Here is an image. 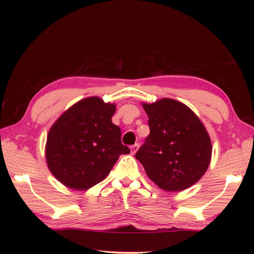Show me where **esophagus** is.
<instances>
[{"label":"esophagus","mask_w":254,"mask_h":254,"mask_svg":"<svg viewBox=\"0 0 254 254\" xmlns=\"http://www.w3.org/2000/svg\"><path fill=\"white\" fill-rule=\"evenodd\" d=\"M130 148H131V154H132V155H134V154H135V153L137 152V149H138V144H134V145H132V146H131Z\"/></svg>","instance_id":"esophagus-1"}]
</instances>
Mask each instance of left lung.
Instances as JSON below:
<instances>
[{
  "label": "left lung",
  "instance_id": "1",
  "mask_svg": "<svg viewBox=\"0 0 254 254\" xmlns=\"http://www.w3.org/2000/svg\"><path fill=\"white\" fill-rule=\"evenodd\" d=\"M143 108L150 133L135 158L160 189L186 190L201 179L210 163L206 128L190 108L175 99L163 98Z\"/></svg>",
  "mask_w": 254,
  "mask_h": 254
}]
</instances>
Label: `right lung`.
Here are the masks:
<instances>
[{
	"label": "right lung",
	"instance_id": "obj_1",
	"mask_svg": "<svg viewBox=\"0 0 254 254\" xmlns=\"http://www.w3.org/2000/svg\"><path fill=\"white\" fill-rule=\"evenodd\" d=\"M116 105L99 97L79 100L51 127L46 159L52 175L74 190H88L109 175L120 155L130 153L121 143L120 127L111 121Z\"/></svg>",
	"mask_w": 254,
	"mask_h": 254
}]
</instances>
